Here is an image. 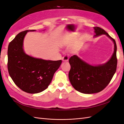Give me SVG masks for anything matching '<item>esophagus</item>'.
I'll return each mask as SVG.
<instances>
[{
    "instance_id": "34e87169",
    "label": "esophagus",
    "mask_w": 124,
    "mask_h": 124,
    "mask_svg": "<svg viewBox=\"0 0 124 124\" xmlns=\"http://www.w3.org/2000/svg\"><path fill=\"white\" fill-rule=\"evenodd\" d=\"M62 61H63V62H68V61H69V57H68V56H67V55L64 56H63V57H62Z\"/></svg>"
}]
</instances>
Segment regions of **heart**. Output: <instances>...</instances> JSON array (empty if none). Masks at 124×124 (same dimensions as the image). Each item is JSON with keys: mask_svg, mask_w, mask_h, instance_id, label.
I'll return each instance as SVG.
<instances>
[{"mask_svg": "<svg viewBox=\"0 0 124 124\" xmlns=\"http://www.w3.org/2000/svg\"><path fill=\"white\" fill-rule=\"evenodd\" d=\"M74 36H72V35H69L68 36H67V38L65 40V42L67 44H70L73 41V40L74 38Z\"/></svg>", "mask_w": 124, "mask_h": 124, "instance_id": "obj_1", "label": "heart"}]
</instances>
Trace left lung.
Segmentation results:
<instances>
[{
	"mask_svg": "<svg viewBox=\"0 0 124 124\" xmlns=\"http://www.w3.org/2000/svg\"><path fill=\"white\" fill-rule=\"evenodd\" d=\"M95 35L93 37L106 35L114 43V52L111 58L103 64L92 65L73 55L69 59L71 69L69 78L75 89L87 94L101 92L110 83L117 67V46L115 41L108 33L99 27H93Z\"/></svg>",
	"mask_w": 124,
	"mask_h": 124,
	"instance_id": "8db88e82",
	"label": "left lung"
}]
</instances>
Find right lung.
I'll return each mask as SVG.
<instances>
[{"label": "right lung", "mask_w": 124, "mask_h": 124, "mask_svg": "<svg viewBox=\"0 0 124 124\" xmlns=\"http://www.w3.org/2000/svg\"><path fill=\"white\" fill-rule=\"evenodd\" d=\"M25 31L17 34L9 43L8 49V69L14 83L22 91L29 93L42 92L50 85L53 76L62 62L32 57L23 48Z\"/></svg>", "instance_id": "add662e5"}]
</instances>
